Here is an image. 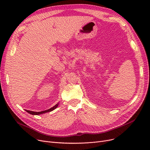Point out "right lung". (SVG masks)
<instances>
[{
	"instance_id": "add662e5",
	"label": "right lung",
	"mask_w": 150,
	"mask_h": 150,
	"mask_svg": "<svg viewBox=\"0 0 150 150\" xmlns=\"http://www.w3.org/2000/svg\"><path fill=\"white\" fill-rule=\"evenodd\" d=\"M58 106V103L55 106H54L53 108H51L50 109H48V110H45V111H41V112H33V111H28V110H25V111L30 114H32V115H39V114H44V113H46V112H51L52 111H53L54 109H56Z\"/></svg>"
}]
</instances>
